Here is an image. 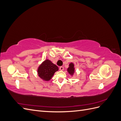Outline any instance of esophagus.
Returning <instances> with one entry per match:
<instances>
[{
  "instance_id": "obj_1",
  "label": "esophagus",
  "mask_w": 121,
  "mask_h": 121,
  "mask_svg": "<svg viewBox=\"0 0 121 121\" xmlns=\"http://www.w3.org/2000/svg\"><path fill=\"white\" fill-rule=\"evenodd\" d=\"M60 71H63L64 70V67L61 66L60 67Z\"/></svg>"
}]
</instances>
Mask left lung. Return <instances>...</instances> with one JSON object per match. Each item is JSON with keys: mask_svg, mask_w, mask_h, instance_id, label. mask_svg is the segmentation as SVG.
Listing matches in <instances>:
<instances>
[{"mask_svg": "<svg viewBox=\"0 0 121 121\" xmlns=\"http://www.w3.org/2000/svg\"><path fill=\"white\" fill-rule=\"evenodd\" d=\"M74 65L73 63H71L69 65V67L68 69V71L69 73V74L73 75L74 73Z\"/></svg>", "mask_w": 121, "mask_h": 121, "instance_id": "1", "label": "left lung"}]
</instances>
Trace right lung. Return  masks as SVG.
Segmentation results:
<instances>
[{"label": "right lung", "mask_w": 121, "mask_h": 121, "mask_svg": "<svg viewBox=\"0 0 121 121\" xmlns=\"http://www.w3.org/2000/svg\"><path fill=\"white\" fill-rule=\"evenodd\" d=\"M58 70V68L49 60H46L40 65L38 69V76L45 81L52 79L54 73Z\"/></svg>", "instance_id": "add662e5"}]
</instances>
